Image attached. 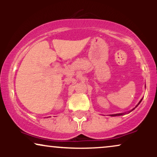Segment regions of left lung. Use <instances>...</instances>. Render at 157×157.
<instances>
[{
  "label": "left lung",
  "instance_id": "1",
  "mask_svg": "<svg viewBox=\"0 0 157 157\" xmlns=\"http://www.w3.org/2000/svg\"><path fill=\"white\" fill-rule=\"evenodd\" d=\"M142 100V99H141V100H140V101L139 102V103L137 104V105H136V106H138V105H139V104L140 103V102H141ZM136 107H135V108H136ZM135 108H134V109H135ZM134 109H133L132 110H131V111H129V112H131V111H132L133 110H134ZM123 114H124V113H116V114H111V117H115V116H121V115H123Z\"/></svg>",
  "mask_w": 157,
  "mask_h": 157
}]
</instances>
